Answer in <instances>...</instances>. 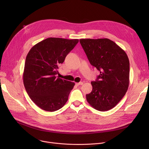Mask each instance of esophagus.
<instances>
[{
	"label": "esophagus",
	"instance_id": "obj_1",
	"mask_svg": "<svg viewBox=\"0 0 149 149\" xmlns=\"http://www.w3.org/2000/svg\"><path fill=\"white\" fill-rule=\"evenodd\" d=\"M77 86H81V85H82L83 84V82H79L78 83H76L75 84Z\"/></svg>",
	"mask_w": 149,
	"mask_h": 149
}]
</instances>
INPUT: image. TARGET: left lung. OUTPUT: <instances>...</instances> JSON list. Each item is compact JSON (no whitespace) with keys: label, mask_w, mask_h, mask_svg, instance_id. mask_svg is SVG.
Segmentation results:
<instances>
[{"label":"left lung","mask_w":149,"mask_h":149,"mask_svg":"<svg viewBox=\"0 0 149 149\" xmlns=\"http://www.w3.org/2000/svg\"><path fill=\"white\" fill-rule=\"evenodd\" d=\"M80 44L91 64L100 71L93 90L86 95L97 110L112 109L125 94L129 85L130 63L125 51L107 39H81Z\"/></svg>","instance_id":"1"}]
</instances>
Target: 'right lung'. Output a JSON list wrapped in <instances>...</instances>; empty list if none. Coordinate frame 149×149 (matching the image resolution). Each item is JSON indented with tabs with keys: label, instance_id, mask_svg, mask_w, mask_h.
<instances>
[{
	"label": "right lung",
	"instance_id": "right-lung-1",
	"mask_svg": "<svg viewBox=\"0 0 149 149\" xmlns=\"http://www.w3.org/2000/svg\"><path fill=\"white\" fill-rule=\"evenodd\" d=\"M77 39L48 38L35 45L28 52L23 81L32 101L41 109L55 111L68 99L75 83L56 77L58 66L78 44Z\"/></svg>",
	"mask_w": 149,
	"mask_h": 149
}]
</instances>
